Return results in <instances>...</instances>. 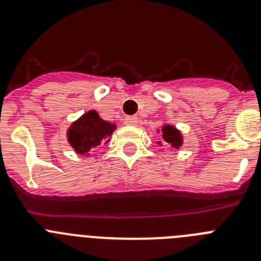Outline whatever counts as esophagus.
I'll return each mask as SVG.
<instances>
[{
	"instance_id": "esophagus-1",
	"label": "esophagus",
	"mask_w": 261,
	"mask_h": 261,
	"mask_svg": "<svg viewBox=\"0 0 261 261\" xmlns=\"http://www.w3.org/2000/svg\"><path fill=\"white\" fill-rule=\"evenodd\" d=\"M138 123V119L137 116H126L125 119H124V124L128 126H136Z\"/></svg>"
}]
</instances>
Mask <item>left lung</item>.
I'll return each instance as SVG.
<instances>
[{
	"instance_id": "8db88e82",
	"label": "left lung",
	"mask_w": 261,
	"mask_h": 261,
	"mask_svg": "<svg viewBox=\"0 0 261 261\" xmlns=\"http://www.w3.org/2000/svg\"><path fill=\"white\" fill-rule=\"evenodd\" d=\"M156 133L161 135L162 137V141H156V144L162 146L165 145H170V146L175 147V149H180L184 144V137L181 135V132L176 126H174L172 124L163 123L161 129H156Z\"/></svg>"
}]
</instances>
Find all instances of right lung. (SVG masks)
<instances>
[{
    "label": "right lung",
    "mask_w": 261,
    "mask_h": 261,
    "mask_svg": "<svg viewBox=\"0 0 261 261\" xmlns=\"http://www.w3.org/2000/svg\"><path fill=\"white\" fill-rule=\"evenodd\" d=\"M116 124L103 120L95 110L85 112L70 124L66 130V138L71 149L80 155H90L99 145L108 144Z\"/></svg>",
    "instance_id": "right-lung-1"
}]
</instances>
